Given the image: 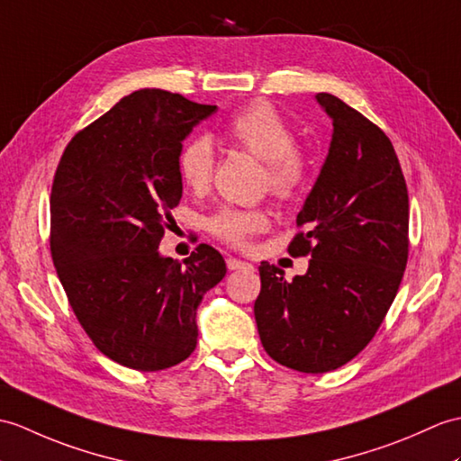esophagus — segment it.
Returning a JSON list of instances; mask_svg holds the SVG:
<instances>
[{"instance_id": "1", "label": "esophagus", "mask_w": 461, "mask_h": 461, "mask_svg": "<svg viewBox=\"0 0 461 461\" xmlns=\"http://www.w3.org/2000/svg\"><path fill=\"white\" fill-rule=\"evenodd\" d=\"M226 265L230 271H238V269H253V265L248 261H241V259H235V257H228Z\"/></svg>"}]
</instances>
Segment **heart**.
<instances>
[{
    "instance_id": "b5f03b06",
    "label": "heart",
    "mask_w": 461,
    "mask_h": 461,
    "mask_svg": "<svg viewBox=\"0 0 461 461\" xmlns=\"http://www.w3.org/2000/svg\"><path fill=\"white\" fill-rule=\"evenodd\" d=\"M235 145L265 163V186L276 198L291 200L303 190L308 178V160L296 151V135L273 105L255 102L235 113L226 125ZM216 153L208 135H194L178 153V175L190 190L208 188ZM269 218L263 210L223 206L208 220V230L233 248H248L255 233L267 228Z\"/></svg>"
}]
</instances>
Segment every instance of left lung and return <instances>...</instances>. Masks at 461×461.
Here are the masks:
<instances>
[{
  "instance_id": "1",
  "label": "left lung",
  "mask_w": 461,
  "mask_h": 461,
  "mask_svg": "<svg viewBox=\"0 0 461 461\" xmlns=\"http://www.w3.org/2000/svg\"><path fill=\"white\" fill-rule=\"evenodd\" d=\"M316 102L334 131L296 216L306 230L288 245L308 271L286 281L263 261L253 308L265 351L303 373L334 371L369 344L409 259V192L389 137L336 95Z\"/></svg>"
}]
</instances>
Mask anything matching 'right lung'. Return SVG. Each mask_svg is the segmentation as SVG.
<instances>
[{
	"label": "right lung",
	"instance_id": "1",
	"mask_svg": "<svg viewBox=\"0 0 461 461\" xmlns=\"http://www.w3.org/2000/svg\"><path fill=\"white\" fill-rule=\"evenodd\" d=\"M218 108L143 88L72 137L50 192V253L80 326L104 356L160 371L196 348V310L226 276L206 243L158 253L182 198L178 153Z\"/></svg>",
	"mask_w": 461,
	"mask_h": 461
}]
</instances>
